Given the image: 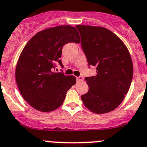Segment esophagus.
Wrapping results in <instances>:
<instances>
[{"instance_id": "esophagus-1", "label": "esophagus", "mask_w": 147, "mask_h": 147, "mask_svg": "<svg viewBox=\"0 0 147 147\" xmlns=\"http://www.w3.org/2000/svg\"><path fill=\"white\" fill-rule=\"evenodd\" d=\"M83 80H84V79H83L82 76H77V77H76V82H82Z\"/></svg>"}]
</instances>
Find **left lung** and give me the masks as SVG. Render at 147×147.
I'll list each match as a JSON object with an SVG mask.
<instances>
[{"instance_id":"obj_1","label":"left lung","mask_w":147,"mask_h":147,"mask_svg":"<svg viewBox=\"0 0 147 147\" xmlns=\"http://www.w3.org/2000/svg\"><path fill=\"white\" fill-rule=\"evenodd\" d=\"M89 67H96L95 76L85 77L88 92L82 95L84 106L95 114L117 107L128 92L133 79L131 57L117 35L102 27L76 25Z\"/></svg>"}]
</instances>
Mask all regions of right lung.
<instances>
[{"label": "right lung", "mask_w": 147, "mask_h": 147, "mask_svg": "<svg viewBox=\"0 0 147 147\" xmlns=\"http://www.w3.org/2000/svg\"><path fill=\"white\" fill-rule=\"evenodd\" d=\"M74 27L61 25L36 33L21 52L16 68V82L22 96L32 107L43 112L57 109L66 92L76 84L74 76L55 72L62 49L68 43H79Z\"/></svg>", "instance_id": "add662e5"}]
</instances>
